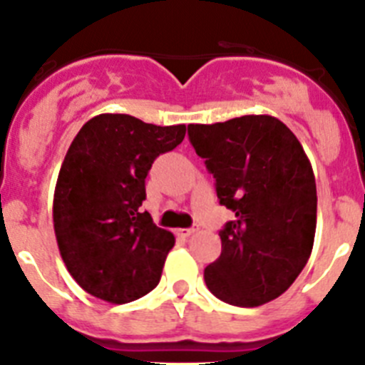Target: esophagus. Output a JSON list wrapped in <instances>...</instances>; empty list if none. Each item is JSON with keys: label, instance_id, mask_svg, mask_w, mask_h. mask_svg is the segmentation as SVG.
Here are the masks:
<instances>
[{"label": "esophagus", "instance_id": "obj_1", "mask_svg": "<svg viewBox=\"0 0 365 365\" xmlns=\"http://www.w3.org/2000/svg\"><path fill=\"white\" fill-rule=\"evenodd\" d=\"M196 232V229H176V236H180V237H189L190 234H194Z\"/></svg>", "mask_w": 365, "mask_h": 365}]
</instances>
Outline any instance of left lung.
Here are the masks:
<instances>
[{"label": "left lung", "mask_w": 365, "mask_h": 365, "mask_svg": "<svg viewBox=\"0 0 365 365\" xmlns=\"http://www.w3.org/2000/svg\"><path fill=\"white\" fill-rule=\"evenodd\" d=\"M187 129L217 200L236 214L220 230L221 255L205 268L207 288L243 308L274 301L306 267L315 237V176L301 142L270 115Z\"/></svg>", "instance_id": "1"}]
</instances>
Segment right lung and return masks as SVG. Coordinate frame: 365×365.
<instances>
[{"label": "right lung", "mask_w": 365, "mask_h": 365, "mask_svg": "<svg viewBox=\"0 0 365 365\" xmlns=\"http://www.w3.org/2000/svg\"><path fill=\"white\" fill-rule=\"evenodd\" d=\"M183 136V124L102 113L71 142L53 194V230L68 272L93 297L125 304L160 282L175 236L140 205L153 162Z\"/></svg>", "instance_id": "add662e5"}]
</instances>
